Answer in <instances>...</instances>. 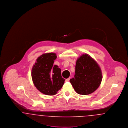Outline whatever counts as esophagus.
I'll return each mask as SVG.
<instances>
[{"instance_id":"1","label":"esophagus","mask_w":128,"mask_h":128,"mask_svg":"<svg viewBox=\"0 0 128 128\" xmlns=\"http://www.w3.org/2000/svg\"><path fill=\"white\" fill-rule=\"evenodd\" d=\"M70 78V77H69L68 79H67L66 80V82H69Z\"/></svg>"}]
</instances>
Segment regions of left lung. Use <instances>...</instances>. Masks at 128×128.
I'll list each match as a JSON object with an SVG mask.
<instances>
[{
  "label": "left lung",
  "mask_w": 128,
  "mask_h": 128,
  "mask_svg": "<svg viewBox=\"0 0 128 128\" xmlns=\"http://www.w3.org/2000/svg\"><path fill=\"white\" fill-rule=\"evenodd\" d=\"M102 79L98 63L87 54H84L76 61L74 77L70 81L78 94L87 95L95 91Z\"/></svg>",
  "instance_id": "8db88e82"
}]
</instances>
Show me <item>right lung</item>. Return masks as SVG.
Instances as JSON below:
<instances>
[{
    "instance_id": "obj_1",
    "label": "right lung",
    "mask_w": 128,
    "mask_h": 128,
    "mask_svg": "<svg viewBox=\"0 0 128 128\" xmlns=\"http://www.w3.org/2000/svg\"><path fill=\"white\" fill-rule=\"evenodd\" d=\"M56 58L55 53L44 54L37 59L32 70V77L37 89L44 94L53 96L61 89L65 80L62 77L61 70L53 65Z\"/></svg>"
}]
</instances>
